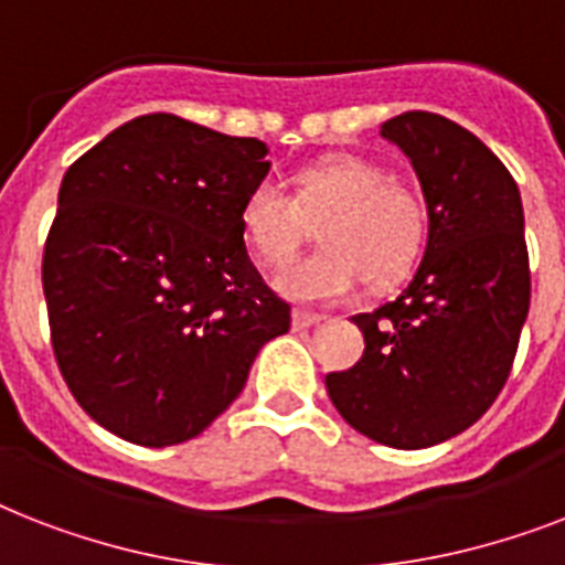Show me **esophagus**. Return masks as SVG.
I'll list each match as a JSON object with an SVG mask.
<instances>
[{
  "mask_svg": "<svg viewBox=\"0 0 565 565\" xmlns=\"http://www.w3.org/2000/svg\"><path fill=\"white\" fill-rule=\"evenodd\" d=\"M322 313H313V310H305V308H296L292 310V328H310L317 326V322H322Z\"/></svg>",
  "mask_w": 565,
  "mask_h": 565,
  "instance_id": "esophagus-1",
  "label": "esophagus"
}]
</instances>
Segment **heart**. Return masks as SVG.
<instances>
[{
    "instance_id": "obj_1",
    "label": "heart",
    "mask_w": 565,
    "mask_h": 565,
    "mask_svg": "<svg viewBox=\"0 0 565 565\" xmlns=\"http://www.w3.org/2000/svg\"><path fill=\"white\" fill-rule=\"evenodd\" d=\"M317 225V255L281 275L296 299H340L361 281L381 290L402 281L425 252L428 199L361 154H331L292 175L290 195L257 184L243 202L239 228L269 269H284Z\"/></svg>"
}]
</instances>
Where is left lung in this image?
<instances>
[{
    "mask_svg": "<svg viewBox=\"0 0 565 565\" xmlns=\"http://www.w3.org/2000/svg\"><path fill=\"white\" fill-rule=\"evenodd\" d=\"M381 135L419 175L428 248L398 299L354 317L363 358L326 386L363 437L428 448L481 419L513 370L531 305L525 216L508 167L451 119L407 110Z\"/></svg>",
    "mask_w": 565,
    "mask_h": 565,
    "instance_id": "left-lung-1",
    "label": "left lung"
}]
</instances>
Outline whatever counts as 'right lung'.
Here are the masks:
<instances>
[{
  "instance_id": "obj_1",
  "label": "right lung",
  "mask_w": 565,
  "mask_h": 565,
  "mask_svg": "<svg viewBox=\"0 0 565 565\" xmlns=\"http://www.w3.org/2000/svg\"><path fill=\"white\" fill-rule=\"evenodd\" d=\"M266 146L175 114L110 131L66 170L43 248L57 370L84 413L137 446L199 437L290 331L239 211Z\"/></svg>"
}]
</instances>
